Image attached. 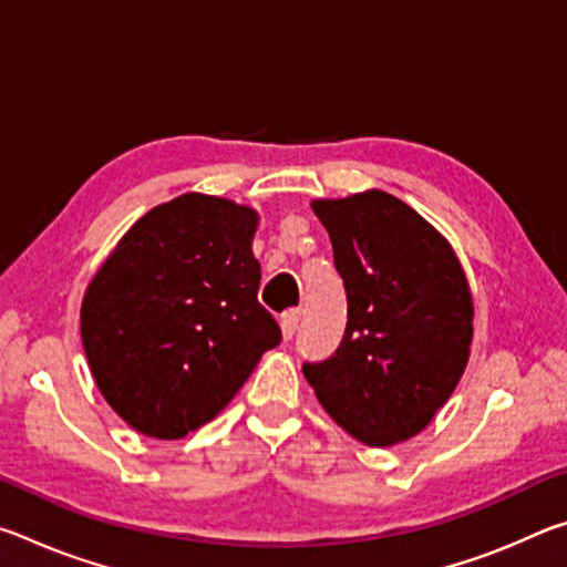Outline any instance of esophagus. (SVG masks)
<instances>
[{
  "label": "esophagus",
  "instance_id": "34e87169",
  "mask_svg": "<svg viewBox=\"0 0 567 567\" xmlns=\"http://www.w3.org/2000/svg\"><path fill=\"white\" fill-rule=\"evenodd\" d=\"M297 324H300V310H285L280 315V330L285 340H292Z\"/></svg>",
  "mask_w": 567,
  "mask_h": 567
}]
</instances>
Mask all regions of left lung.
<instances>
[{
    "label": "left lung",
    "mask_w": 567,
    "mask_h": 567,
    "mask_svg": "<svg viewBox=\"0 0 567 567\" xmlns=\"http://www.w3.org/2000/svg\"><path fill=\"white\" fill-rule=\"evenodd\" d=\"M348 290L330 360L302 372L324 412L370 447L422 433L470 360L475 305L453 245L382 189L312 199Z\"/></svg>",
    "instance_id": "8db88e82"
}]
</instances>
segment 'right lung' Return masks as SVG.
<instances>
[{"mask_svg": "<svg viewBox=\"0 0 567 567\" xmlns=\"http://www.w3.org/2000/svg\"><path fill=\"white\" fill-rule=\"evenodd\" d=\"M257 209L187 192L142 215L82 297L102 398L132 430L179 440L223 412L282 332L257 302Z\"/></svg>", "mask_w": 567, "mask_h": 567, "instance_id": "1", "label": "right lung"}]
</instances>
